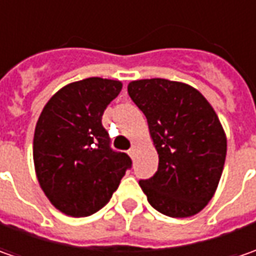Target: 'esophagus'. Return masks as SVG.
<instances>
[{
    "mask_svg": "<svg viewBox=\"0 0 256 256\" xmlns=\"http://www.w3.org/2000/svg\"><path fill=\"white\" fill-rule=\"evenodd\" d=\"M135 151H136V145H132V146L130 148V151H128V154H130L131 156H134V155H135Z\"/></svg>",
    "mask_w": 256,
    "mask_h": 256,
    "instance_id": "esophagus-1",
    "label": "esophagus"
}]
</instances>
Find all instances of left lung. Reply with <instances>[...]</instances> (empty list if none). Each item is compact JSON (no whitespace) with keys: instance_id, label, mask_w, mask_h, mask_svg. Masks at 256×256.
<instances>
[{"instance_id":"8db88e82","label":"left lung","mask_w":256,"mask_h":256,"mask_svg":"<svg viewBox=\"0 0 256 256\" xmlns=\"http://www.w3.org/2000/svg\"><path fill=\"white\" fill-rule=\"evenodd\" d=\"M128 94L146 116L158 152V171L140 185L164 215L188 218L202 211L218 188L226 136L211 104L198 90L164 78L138 80Z\"/></svg>"}]
</instances>
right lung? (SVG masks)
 <instances>
[{
    "label": "right lung",
    "mask_w": 256,
    "mask_h": 256,
    "mask_svg": "<svg viewBox=\"0 0 256 256\" xmlns=\"http://www.w3.org/2000/svg\"><path fill=\"white\" fill-rule=\"evenodd\" d=\"M121 90V81L100 76L71 82L51 96L36 121L35 174L46 198L65 215L100 211L131 168V158L111 148L101 122Z\"/></svg>",
    "instance_id": "add662e5"
}]
</instances>
